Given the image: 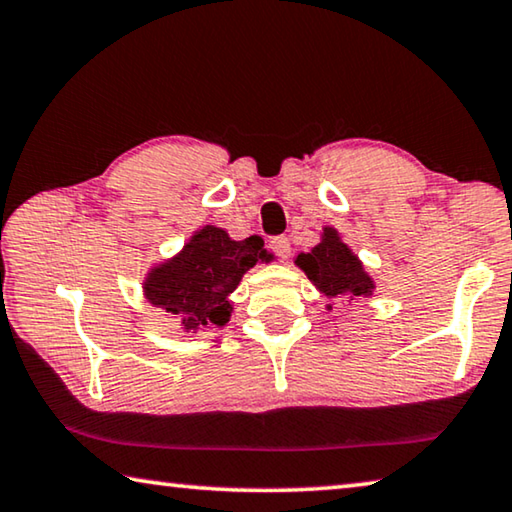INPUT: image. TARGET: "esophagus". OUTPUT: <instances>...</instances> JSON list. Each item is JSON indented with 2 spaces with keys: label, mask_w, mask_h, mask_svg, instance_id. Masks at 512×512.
<instances>
[{
  "label": "esophagus",
  "mask_w": 512,
  "mask_h": 512,
  "mask_svg": "<svg viewBox=\"0 0 512 512\" xmlns=\"http://www.w3.org/2000/svg\"><path fill=\"white\" fill-rule=\"evenodd\" d=\"M271 248H273V253L278 255V257H282V259H287L289 253H291V243H289L287 237H275L271 241Z\"/></svg>",
  "instance_id": "1"
}]
</instances>
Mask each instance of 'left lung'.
<instances>
[{"label":"left lung","instance_id":"left-lung-1","mask_svg":"<svg viewBox=\"0 0 512 512\" xmlns=\"http://www.w3.org/2000/svg\"><path fill=\"white\" fill-rule=\"evenodd\" d=\"M296 266L305 271L307 278L326 298L348 294L355 300L371 296V291L376 289L358 255L346 246L335 227H323L321 243H316L310 253H300L296 257ZM328 310H332V305H328Z\"/></svg>","mask_w":512,"mask_h":512}]
</instances>
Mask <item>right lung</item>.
<instances>
[{
	"mask_svg": "<svg viewBox=\"0 0 512 512\" xmlns=\"http://www.w3.org/2000/svg\"><path fill=\"white\" fill-rule=\"evenodd\" d=\"M264 257L262 239L234 241L221 227L205 225L180 253L154 266L143 282V294L159 310L180 316L186 332L225 326L232 314L230 294L243 273Z\"/></svg>",
	"mask_w": 512,
	"mask_h": 512,
	"instance_id": "obj_1",
	"label": "right lung"
}]
</instances>
